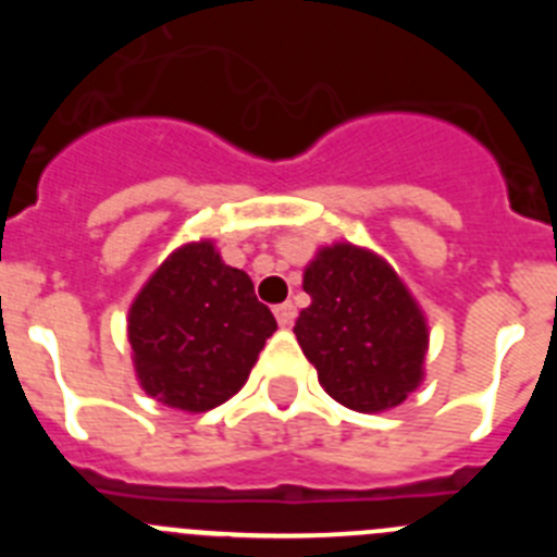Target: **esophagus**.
Instances as JSON below:
<instances>
[{
	"label": "esophagus",
	"instance_id": "obj_1",
	"mask_svg": "<svg viewBox=\"0 0 557 557\" xmlns=\"http://www.w3.org/2000/svg\"><path fill=\"white\" fill-rule=\"evenodd\" d=\"M275 312V321H278V326H293L295 323V318H298V312H295V307L293 304H278V307L273 309Z\"/></svg>",
	"mask_w": 557,
	"mask_h": 557
}]
</instances>
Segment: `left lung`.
Listing matches in <instances>:
<instances>
[{
	"instance_id": "left-lung-1",
	"label": "left lung",
	"mask_w": 557,
	"mask_h": 557,
	"mask_svg": "<svg viewBox=\"0 0 557 557\" xmlns=\"http://www.w3.org/2000/svg\"><path fill=\"white\" fill-rule=\"evenodd\" d=\"M312 304L295 337L339 405L382 412L424 379L426 321L391 264L348 243L323 248L304 273Z\"/></svg>"
}]
</instances>
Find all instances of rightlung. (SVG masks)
<instances>
[{
  "mask_svg": "<svg viewBox=\"0 0 557 557\" xmlns=\"http://www.w3.org/2000/svg\"><path fill=\"white\" fill-rule=\"evenodd\" d=\"M273 332V312L253 295L248 273L228 268L211 243L175 250L127 318L145 393L189 412L228 401Z\"/></svg>",
  "mask_w": 557,
  "mask_h": 557,
  "instance_id": "1",
  "label": "right lung"
}]
</instances>
